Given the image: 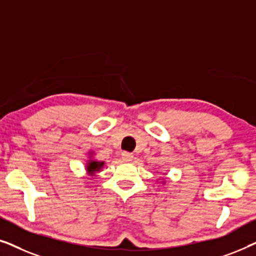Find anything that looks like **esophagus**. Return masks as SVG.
<instances>
[{"label": "esophagus", "mask_w": 256, "mask_h": 256, "mask_svg": "<svg viewBox=\"0 0 256 256\" xmlns=\"http://www.w3.org/2000/svg\"><path fill=\"white\" fill-rule=\"evenodd\" d=\"M121 157H122V160H124V162H132V158H134V155H132V152H122Z\"/></svg>", "instance_id": "obj_1"}]
</instances>
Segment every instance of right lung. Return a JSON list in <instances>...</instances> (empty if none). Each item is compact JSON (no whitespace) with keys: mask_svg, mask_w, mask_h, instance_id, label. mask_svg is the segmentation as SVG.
Returning a JSON list of instances; mask_svg holds the SVG:
<instances>
[{"mask_svg":"<svg viewBox=\"0 0 256 256\" xmlns=\"http://www.w3.org/2000/svg\"><path fill=\"white\" fill-rule=\"evenodd\" d=\"M90 154V158H92V152ZM104 162H99V160H90L88 163L86 164V170L87 172H88L90 176H94L96 174V172H98V171H100L101 169H102Z\"/></svg>","mask_w":256,"mask_h":256,"instance_id":"1","label":"right lung"}]
</instances>
